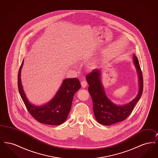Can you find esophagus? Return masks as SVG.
Returning <instances> with one entry per match:
<instances>
[{
	"instance_id": "1",
	"label": "esophagus",
	"mask_w": 158,
	"mask_h": 158,
	"mask_svg": "<svg viewBox=\"0 0 158 158\" xmlns=\"http://www.w3.org/2000/svg\"><path fill=\"white\" fill-rule=\"evenodd\" d=\"M81 85H82V87L83 88H86V86H87V82H86V81H82V82H81Z\"/></svg>"
}]
</instances>
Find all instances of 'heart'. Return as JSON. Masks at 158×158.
Listing matches in <instances>:
<instances>
[{"label":"heart","instance_id":"1","mask_svg":"<svg viewBox=\"0 0 158 158\" xmlns=\"http://www.w3.org/2000/svg\"><path fill=\"white\" fill-rule=\"evenodd\" d=\"M97 66V61L96 60H94L92 62H90V63L88 64V68H89L91 70L95 69Z\"/></svg>","mask_w":158,"mask_h":158}]
</instances>
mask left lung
Listing matches in <instances>:
<instances>
[{
  "mask_svg": "<svg viewBox=\"0 0 158 158\" xmlns=\"http://www.w3.org/2000/svg\"><path fill=\"white\" fill-rule=\"evenodd\" d=\"M133 63L138 75L139 89L135 98L124 105H117L107 97L101 82V69H95L86 76L89 85L88 90L93 102L94 113L99 123L110 126L124 120L132 112L140 99L143 92V76L135 54H133Z\"/></svg>",
  "mask_w": 158,
  "mask_h": 158,
  "instance_id": "8db88e82",
  "label": "left lung"
}]
</instances>
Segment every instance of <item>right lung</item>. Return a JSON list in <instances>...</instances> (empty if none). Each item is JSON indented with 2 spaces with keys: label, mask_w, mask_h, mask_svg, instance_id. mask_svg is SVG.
<instances>
[{
  "label": "right lung",
  "mask_w": 158,
  "mask_h": 158,
  "mask_svg": "<svg viewBox=\"0 0 158 158\" xmlns=\"http://www.w3.org/2000/svg\"><path fill=\"white\" fill-rule=\"evenodd\" d=\"M23 60L20 66L18 76V90L28 112L37 120L48 125H60L68 118L73 96L81 88V83L77 78H68L63 80L59 89L52 100L44 105L32 104L27 97L21 82V72Z\"/></svg>",
  "instance_id": "right-lung-1"
}]
</instances>
